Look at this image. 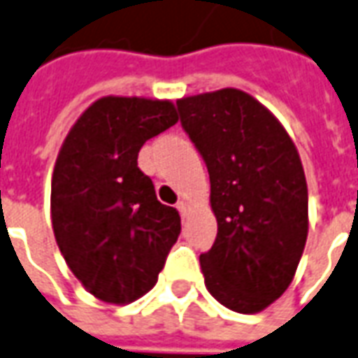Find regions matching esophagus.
I'll list each match as a JSON object with an SVG mask.
<instances>
[{
	"mask_svg": "<svg viewBox=\"0 0 358 358\" xmlns=\"http://www.w3.org/2000/svg\"><path fill=\"white\" fill-rule=\"evenodd\" d=\"M176 208H178V213L182 214V216H186L187 213H189V203L187 201H178V205H176Z\"/></svg>",
	"mask_w": 358,
	"mask_h": 358,
	"instance_id": "1",
	"label": "esophagus"
}]
</instances>
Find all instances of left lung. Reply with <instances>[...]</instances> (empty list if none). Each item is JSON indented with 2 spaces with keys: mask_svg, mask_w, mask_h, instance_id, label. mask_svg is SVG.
Here are the masks:
<instances>
[{
  "mask_svg": "<svg viewBox=\"0 0 358 358\" xmlns=\"http://www.w3.org/2000/svg\"><path fill=\"white\" fill-rule=\"evenodd\" d=\"M205 161L218 220L201 254L205 285L237 313H258L292 282L307 239V184L296 145L266 108L237 89L176 102Z\"/></svg>",
  "mask_w": 358,
  "mask_h": 358,
  "instance_id": "8db88e82",
  "label": "left lung"
}]
</instances>
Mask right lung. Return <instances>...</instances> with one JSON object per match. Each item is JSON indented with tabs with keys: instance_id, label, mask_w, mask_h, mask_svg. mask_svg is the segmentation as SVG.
Wrapping results in <instances>:
<instances>
[{
	"instance_id": "add662e5",
	"label": "right lung",
	"mask_w": 358,
	"mask_h": 358,
	"mask_svg": "<svg viewBox=\"0 0 358 358\" xmlns=\"http://www.w3.org/2000/svg\"><path fill=\"white\" fill-rule=\"evenodd\" d=\"M176 121L169 100L106 96L60 148L52 229L71 273L98 300L119 306L152 290L178 239V210L159 203L152 178L138 169L145 140Z\"/></svg>"
}]
</instances>
